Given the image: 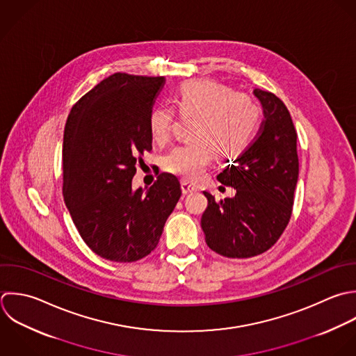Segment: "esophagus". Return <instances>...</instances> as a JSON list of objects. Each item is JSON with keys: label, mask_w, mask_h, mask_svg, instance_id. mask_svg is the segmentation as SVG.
I'll return each instance as SVG.
<instances>
[{"label": "esophagus", "mask_w": 356, "mask_h": 356, "mask_svg": "<svg viewBox=\"0 0 356 356\" xmlns=\"http://www.w3.org/2000/svg\"><path fill=\"white\" fill-rule=\"evenodd\" d=\"M181 191H183V194H191V193L198 191V187L188 181H181Z\"/></svg>", "instance_id": "34e87169"}]
</instances>
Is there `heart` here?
Listing matches in <instances>:
<instances>
[{"label": "heart", "mask_w": 356, "mask_h": 356, "mask_svg": "<svg viewBox=\"0 0 356 356\" xmlns=\"http://www.w3.org/2000/svg\"><path fill=\"white\" fill-rule=\"evenodd\" d=\"M173 105L183 115H194L190 137L176 145L163 159L166 172L187 180L198 179L215 155L233 158L251 144L261 120L257 102L234 92L213 80H188L173 94ZM175 112L166 105L152 108L148 127L154 141L163 144L170 138Z\"/></svg>", "instance_id": "heart-1"}]
</instances>
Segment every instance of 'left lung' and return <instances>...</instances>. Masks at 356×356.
Here are the masks:
<instances>
[{
	"label": "left lung",
	"instance_id": "1",
	"mask_svg": "<svg viewBox=\"0 0 356 356\" xmlns=\"http://www.w3.org/2000/svg\"><path fill=\"white\" fill-rule=\"evenodd\" d=\"M265 119L255 140L218 180L236 188L233 198L216 201L207 191L201 218L208 247L226 258H252L272 248L286 230L298 181L297 130L284 102L255 88Z\"/></svg>",
	"mask_w": 356,
	"mask_h": 356
}]
</instances>
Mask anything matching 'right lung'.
Masks as SVG:
<instances>
[{
	"instance_id": "obj_1",
	"label": "right lung",
	"mask_w": 356,
	"mask_h": 356,
	"mask_svg": "<svg viewBox=\"0 0 356 356\" xmlns=\"http://www.w3.org/2000/svg\"><path fill=\"white\" fill-rule=\"evenodd\" d=\"M165 77L113 73L70 109L63 131V201L87 247L112 262L151 254L181 187L161 173L147 193L131 188L136 166L151 152L148 116Z\"/></svg>"
}]
</instances>
